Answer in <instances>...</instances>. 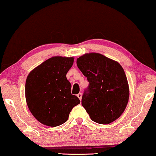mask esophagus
I'll return each mask as SVG.
<instances>
[{"mask_svg":"<svg viewBox=\"0 0 156 156\" xmlns=\"http://www.w3.org/2000/svg\"><path fill=\"white\" fill-rule=\"evenodd\" d=\"M77 97H78L80 100H81V99H82V94H81V93H78L77 94Z\"/></svg>","mask_w":156,"mask_h":156,"instance_id":"1","label":"esophagus"}]
</instances>
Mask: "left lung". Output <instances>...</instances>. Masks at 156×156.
Returning <instances> with one entry per match:
<instances>
[{
    "mask_svg": "<svg viewBox=\"0 0 156 156\" xmlns=\"http://www.w3.org/2000/svg\"><path fill=\"white\" fill-rule=\"evenodd\" d=\"M76 64L89 82L81 102L92 120L106 125L118 119L126 108L129 94L122 67L99 53L81 56Z\"/></svg>",
    "mask_w": 156,
    "mask_h": 156,
    "instance_id": "left-lung-1",
    "label": "left lung"
}]
</instances>
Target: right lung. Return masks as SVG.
Wrapping results in <instances>:
<instances>
[{
	"label": "right lung",
	"mask_w": 156,
	"mask_h": 156,
	"mask_svg": "<svg viewBox=\"0 0 156 156\" xmlns=\"http://www.w3.org/2000/svg\"><path fill=\"white\" fill-rule=\"evenodd\" d=\"M73 57H54L35 68L28 75L25 94L30 111L42 124L57 127L68 120L74 106L80 104L71 94L66 73Z\"/></svg>",
	"instance_id": "1"
}]
</instances>
